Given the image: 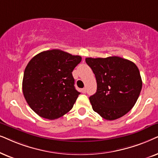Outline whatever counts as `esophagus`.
<instances>
[{"label":"esophagus","mask_w":158,"mask_h":158,"mask_svg":"<svg viewBox=\"0 0 158 158\" xmlns=\"http://www.w3.org/2000/svg\"><path fill=\"white\" fill-rule=\"evenodd\" d=\"M81 92H82V93H86V92H87V89H86V88H83V89H81Z\"/></svg>","instance_id":"obj_1"}]
</instances>
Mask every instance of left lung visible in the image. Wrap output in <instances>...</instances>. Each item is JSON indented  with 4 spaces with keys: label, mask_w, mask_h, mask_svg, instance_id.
<instances>
[{
    "label": "left lung",
    "mask_w": 158,
    "mask_h": 158,
    "mask_svg": "<svg viewBox=\"0 0 158 158\" xmlns=\"http://www.w3.org/2000/svg\"><path fill=\"white\" fill-rule=\"evenodd\" d=\"M85 61L97 81L96 93L89 98L93 110L108 121L127 114L135 105L142 87L136 64L118 56L87 58Z\"/></svg>",
    "instance_id": "8db88e82"
}]
</instances>
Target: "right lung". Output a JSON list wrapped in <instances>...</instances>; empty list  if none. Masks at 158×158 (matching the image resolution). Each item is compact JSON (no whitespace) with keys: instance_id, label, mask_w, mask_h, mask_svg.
<instances>
[{"instance_id":"obj_1","label":"right lung","mask_w":158,"mask_h":158,"mask_svg":"<svg viewBox=\"0 0 158 158\" xmlns=\"http://www.w3.org/2000/svg\"><path fill=\"white\" fill-rule=\"evenodd\" d=\"M81 60L63 50L41 52L31 58L24 72L22 90L29 107L40 116L58 118L71 110L80 94L72 71Z\"/></svg>"}]
</instances>
